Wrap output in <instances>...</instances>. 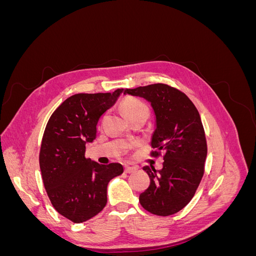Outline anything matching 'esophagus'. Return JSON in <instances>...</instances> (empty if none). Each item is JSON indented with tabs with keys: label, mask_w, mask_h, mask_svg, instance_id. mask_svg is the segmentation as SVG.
<instances>
[{
	"label": "esophagus",
	"mask_w": 256,
	"mask_h": 256,
	"mask_svg": "<svg viewBox=\"0 0 256 256\" xmlns=\"http://www.w3.org/2000/svg\"><path fill=\"white\" fill-rule=\"evenodd\" d=\"M136 168H134V166H125V172L128 173V174L134 173V172H136Z\"/></svg>",
	"instance_id": "34e87169"
}]
</instances>
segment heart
<instances>
[{
  "instance_id": "obj_1",
  "label": "heart",
  "mask_w": 256,
  "mask_h": 256,
  "mask_svg": "<svg viewBox=\"0 0 256 256\" xmlns=\"http://www.w3.org/2000/svg\"><path fill=\"white\" fill-rule=\"evenodd\" d=\"M122 111L128 120L138 115H145L147 118L150 114L148 106L141 100L134 97H128L124 100L122 104Z\"/></svg>"
}]
</instances>
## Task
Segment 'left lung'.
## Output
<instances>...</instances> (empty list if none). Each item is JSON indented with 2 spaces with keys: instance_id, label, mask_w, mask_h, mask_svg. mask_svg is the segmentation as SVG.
Segmentation results:
<instances>
[{
  "instance_id": "1",
  "label": "left lung",
  "mask_w": 256,
  "mask_h": 256,
  "mask_svg": "<svg viewBox=\"0 0 256 256\" xmlns=\"http://www.w3.org/2000/svg\"><path fill=\"white\" fill-rule=\"evenodd\" d=\"M144 98L154 114L150 144L152 154L164 152V168L146 166L150 184L140 194L144 209L157 216H170L187 205L204 174L207 144L200 116L182 92L157 83L124 90V95Z\"/></svg>"
}]
</instances>
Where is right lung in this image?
<instances>
[{
    "label": "right lung",
    "instance_id": "add662e5",
    "mask_svg": "<svg viewBox=\"0 0 256 256\" xmlns=\"http://www.w3.org/2000/svg\"><path fill=\"white\" fill-rule=\"evenodd\" d=\"M122 92L72 95L53 112L46 127L40 154L42 182L53 207L74 223L102 210L108 184L124 172L120 164L104 166L85 158V145L97 136L98 120Z\"/></svg>",
    "mask_w": 256,
    "mask_h": 256
}]
</instances>
